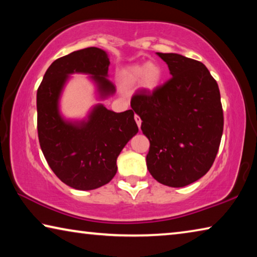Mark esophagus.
<instances>
[{"mask_svg": "<svg viewBox=\"0 0 257 257\" xmlns=\"http://www.w3.org/2000/svg\"><path fill=\"white\" fill-rule=\"evenodd\" d=\"M135 120H136V123H137V125H138V128H141V125H142V120H141V118H139V115L135 114Z\"/></svg>", "mask_w": 257, "mask_h": 257, "instance_id": "1", "label": "esophagus"}]
</instances>
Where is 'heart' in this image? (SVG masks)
<instances>
[{"label": "heart", "instance_id": "heart-1", "mask_svg": "<svg viewBox=\"0 0 257 257\" xmlns=\"http://www.w3.org/2000/svg\"><path fill=\"white\" fill-rule=\"evenodd\" d=\"M122 78L127 84H136L141 81V85L147 90H155L161 85L163 78V71L159 64L154 62L146 63L145 66H130L122 72Z\"/></svg>", "mask_w": 257, "mask_h": 257}]
</instances>
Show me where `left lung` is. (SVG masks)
<instances>
[{"instance_id":"8db88e82","label":"left lung","mask_w":257,"mask_h":257,"mask_svg":"<svg viewBox=\"0 0 257 257\" xmlns=\"http://www.w3.org/2000/svg\"><path fill=\"white\" fill-rule=\"evenodd\" d=\"M172 76L153 92L139 89L133 110L150 141L146 164L160 184L185 187L210 170L223 132L217 82L199 61L158 53Z\"/></svg>"}]
</instances>
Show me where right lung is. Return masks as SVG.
<instances>
[{
    "instance_id": "right-lung-1",
    "label": "right lung",
    "mask_w": 257,
    "mask_h": 257,
    "mask_svg": "<svg viewBox=\"0 0 257 257\" xmlns=\"http://www.w3.org/2000/svg\"><path fill=\"white\" fill-rule=\"evenodd\" d=\"M110 60L105 51L87 47L55 60L37 89V132L43 154L56 177L79 190L106 185L115 176L116 159L138 133L133 110L115 113L97 104L87 120H64L59 99L71 73L90 75L102 98L114 94L107 79Z\"/></svg>"
}]
</instances>
